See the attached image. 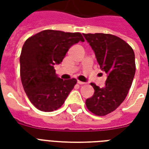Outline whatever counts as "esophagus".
Masks as SVG:
<instances>
[{
	"mask_svg": "<svg viewBox=\"0 0 149 149\" xmlns=\"http://www.w3.org/2000/svg\"><path fill=\"white\" fill-rule=\"evenodd\" d=\"M77 84H81V85H83V84H85V83H84V82H82V81H77Z\"/></svg>",
	"mask_w": 149,
	"mask_h": 149,
	"instance_id": "34e87169",
	"label": "esophagus"
}]
</instances>
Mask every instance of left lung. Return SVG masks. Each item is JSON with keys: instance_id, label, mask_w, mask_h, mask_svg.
<instances>
[{"instance_id": "1", "label": "left lung", "mask_w": 149, "mask_h": 149, "mask_svg": "<svg viewBox=\"0 0 149 149\" xmlns=\"http://www.w3.org/2000/svg\"><path fill=\"white\" fill-rule=\"evenodd\" d=\"M95 52L100 69L105 72V86L93 83L94 94L86 100V106L97 116H105L116 109L125 100L136 72L133 49L125 40L112 34L83 33Z\"/></svg>"}]
</instances>
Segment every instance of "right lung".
Returning <instances> with one entry per match:
<instances>
[{
    "mask_svg": "<svg viewBox=\"0 0 149 149\" xmlns=\"http://www.w3.org/2000/svg\"><path fill=\"white\" fill-rule=\"evenodd\" d=\"M84 40L80 33L47 29L26 40L22 47L21 79L31 103L43 112L56 110L77 84L75 78L63 80L54 65L62 62L69 48Z\"/></svg>",
    "mask_w": 149,
    "mask_h": 149,
    "instance_id": "add662e5",
    "label": "right lung"
}]
</instances>
